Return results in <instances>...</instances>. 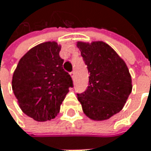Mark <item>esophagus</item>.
<instances>
[{"label":"esophagus","mask_w":151,"mask_h":151,"mask_svg":"<svg viewBox=\"0 0 151 151\" xmlns=\"http://www.w3.org/2000/svg\"><path fill=\"white\" fill-rule=\"evenodd\" d=\"M70 76H71V77H72L73 79H75V77H76V72H75V71L70 72Z\"/></svg>","instance_id":"obj_1"}]
</instances>
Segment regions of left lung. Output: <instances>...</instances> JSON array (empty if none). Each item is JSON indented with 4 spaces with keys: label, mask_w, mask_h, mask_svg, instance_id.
Returning <instances> with one entry per match:
<instances>
[{
    "label": "left lung",
    "mask_w": 151,
    "mask_h": 151,
    "mask_svg": "<svg viewBox=\"0 0 151 151\" xmlns=\"http://www.w3.org/2000/svg\"><path fill=\"white\" fill-rule=\"evenodd\" d=\"M77 47L89 73L88 86L84 92L77 94V99L90 119H109L123 109L131 93V76L128 67L104 42H78Z\"/></svg>",
    "instance_id": "8db88e82"
}]
</instances>
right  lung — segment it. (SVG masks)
Instances as JSON below:
<instances>
[{
	"label": "right lung",
	"mask_w": 151,
	"mask_h": 151,
	"mask_svg": "<svg viewBox=\"0 0 151 151\" xmlns=\"http://www.w3.org/2000/svg\"><path fill=\"white\" fill-rule=\"evenodd\" d=\"M55 42L41 43L19 61L12 79V88L22 110L37 122L55 118L61 104L73 87L63 68Z\"/></svg>",
	"instance_id": "right-lung-1"
}]
</instances>
